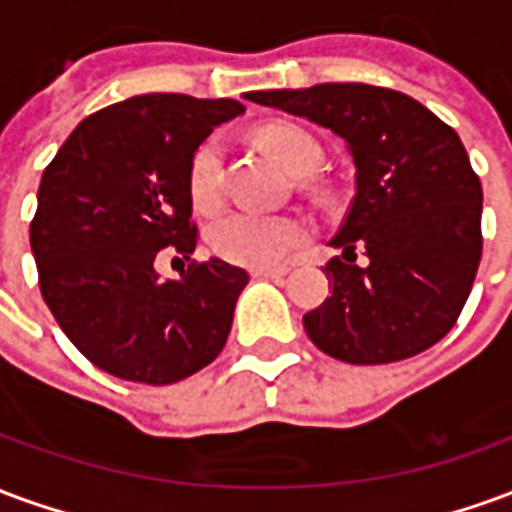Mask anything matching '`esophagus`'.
I'll return each instance as SVG.
<instances>
[{
	"label": "esophagus",
	"instance_id": "obj_1",
	"mask_svg": "<svg viewBox=\"0 0 512 512\" xmlns=\"http://www.w3.org/2000/svg\"><path fill=\"white\" fill-rule=\"evenodd\" d=\"M288 271H290L288 266H263V268H252V277L279 279V277H285Z\"/></svg>",
	"mask_w": 512,
	"mask_h": 512
}]
</instances>
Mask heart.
Here are the masks:
<instances>
[{"instance_id": "1", "label": "heart", "mask_w": 512, "mask_h": 512, "mask_svg": "<svg viewBox=\"0 0 512 512\" xmlns=\"http://www.w3.org/2000/svg\"><path fill=\"white\" fill-rule=\"evenodd\" d=\"M271 156L293 175L315 172L321 164V145L296 126H271L260 134ZM191 205L202 213H213L224 202V147L211 136L189 161ZM304 238V224L285 213L230 211L208 227V244L219 257L244 266H271Z\"/></svg>"}]
</instances>
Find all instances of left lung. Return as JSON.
<instances>
[{
	"label": "left lung",
	"mask_w": 512,
	"mask_h": 512,
	"mask_svg": "<svg viewBox=\"0 0 512 512\" xmlns=\"http://www.w3.org/2000/svg\"><path fill=\"white\" fill-rule=\"evenodd\" d=\"M260 106L343 136L356 194L326 263L329 296L304 315L323 354L348 365H389L428 351L469 299L483 255V186L461 136L430 109L373 84L260 90ZM368 255L355 266V249Z\"/></svg>",
	"instance_id": "8db88e82"
}]
</instances>
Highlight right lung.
<instances>
[{"mask_svg": "<svg viewBox=\"0 0 512 512\" xmlns=\"http://www.w3.org/2000/svg\"><path fill=\"white\" fill-rule=\"evenodd\" d=\"M233 98L134 95L82 120L51 158L29 244L40 293L79 351L136 384H175L222 354L244 268L219 257L158 279L161 255L197 246L189 161Z\"/></svg>", "mask_w": 512, "mask_h": 512, "instance_id": "right-lung-1", "label": "right lung"}]
</instances>
